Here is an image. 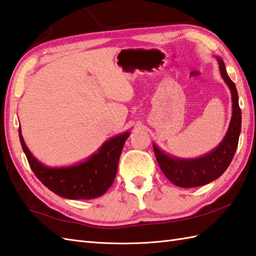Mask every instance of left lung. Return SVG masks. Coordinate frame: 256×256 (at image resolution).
<instances>
[{"mask_svg": "<svg viewBox=\"0 0 256 256\" xmlns=\"http://www.w3.org/2000/svg\"><path fill=\"white\" fill-rule=\"evenodd\" d=\"M219 68L222 78L231 90L233 102L230 126L221 144L211 153L194 160H175L162 153L154 145V153L162 172L176 186L192 188L211 182L226 172L236 154L241 132V108L238 106L236 84L228 76L226 66L221 59H219Z\"/></svg>", "mask_w": 256, "mask_h": 256, "instance_id": "left-lung-1", "label": "left lung"}]
</instances>
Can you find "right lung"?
Returning a JSON list of instances; mask_svg holds the SVG:
<instances>
[{"instance_id":"right-lung-1","label":"right lung","mask_w":256,"mask_h":256,"mask_svg":"<svg viewBox=\"0 0 256 256\" xmlns=\"http://www.w3.org/2000/svg\"><path fill=\"white\" fill-rule=\"evenodd\" d=\"M22 148L36 177L58 196L68 199H94L111 187L116 175L120 155L128 133L108 140L98 153L81 164L67 168H48L37 162L26 148L18 128Z\"/></svg>"}]
</instances>
